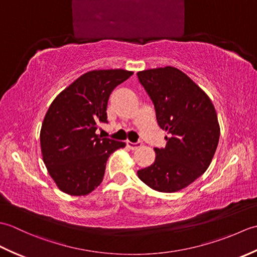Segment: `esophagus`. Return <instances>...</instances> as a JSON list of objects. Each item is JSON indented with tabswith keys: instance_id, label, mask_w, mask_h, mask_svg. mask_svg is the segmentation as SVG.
Masks as SVG:
<instances>
[{
	"instance_id": "obj_1",
	"label": "esophagus",
	"mask_w": 257,
	"mask_h": 257,
	"mask_svg": "<svg viewBox=\"0 0 257 257\" xmlns=\"http://www.w3.org/2000/svg\"><path fill=\"white\" fill-rule=\"evenodd\" d=\"M141 145H143V143H141V141H138V143H132V141H127V146L129 147L130 149H133V150L138 149L139 147H141Z\"/></svg>"
}]
</instances>
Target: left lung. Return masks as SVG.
<instances>
[{"label":"left lung","instance_id":"8db88e82","mask_svg":"<svg viewBox=\"0 0 257 257\" xmlns=\"http://www.w3.org/2000/svg\"><path fill=\"white\" fill-rule=\"evenodd\" d=\"M166 130L165 148H155L156 160L138 170L139 179L159 192H177L202 176L215 154L220 125L211 99L188 75L172 67L138 72Z\"/></svg>","mask_w":257,"mask_h":257}]
</instances>
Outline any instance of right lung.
<instances>
[{"instance_id":"1","label":"right lung","mask_w":257,"mask_h":257,"mask_svg":"<svg viewBox=\"0 0 257 257\" xmlns=\"http://www.w3.org/2000/svg\"><path fill=\"white\" fill-rule=\"evenodd\" d=\"M134 73L99 69L81 75L51 103L41 128L43 161L58 189L87 195L102 181L109 156L125 144L96 134L107 121L111 91Z\"/></svg>"}]
</instances>
